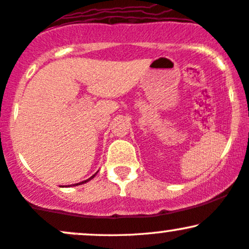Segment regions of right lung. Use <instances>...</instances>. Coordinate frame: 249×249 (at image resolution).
<instances>
[{"label":"right lung","mask_w":249,"mask_h":249,"mask_svg":"<svg viewBox=\"0 0 249 249\" xmlns=\"http://www.w3.org/2000/svg\"><path fill=\"white\" fill-rule=\"evenodd\" d=\"M94 176H95V175H92V176H91V178H88V179H86V181H83V182H80V183H77V184H75V185H80V184H82V183H86V182H88V181H90V179H91V178H94Z\"/></svg>","instance_id":"add662e5"}]
</instances>
